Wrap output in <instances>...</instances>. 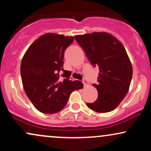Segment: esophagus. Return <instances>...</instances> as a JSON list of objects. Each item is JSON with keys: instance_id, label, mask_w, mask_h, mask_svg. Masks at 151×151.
<instances>
[{"instance_id": "34e87169", "label": "esophagus", "mask_w": 151, "mask_h": 151, "mask_svg": "<svg viewBox=\"0 0 151 151\" xmlns=\"http://www.w3.org/2000/svg\"><path fill=\"white\" fill-rule=\"evenodd\" d=\"M83 84H84V86H86L89 85V81L86 80V79H83Z\"/></svg>"}]
</instances>
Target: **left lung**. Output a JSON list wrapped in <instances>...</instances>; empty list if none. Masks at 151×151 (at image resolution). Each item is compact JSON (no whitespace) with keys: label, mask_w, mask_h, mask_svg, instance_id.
Returning a JSON list of instances; mask_svg holds the SVG:
<instances>
[{"label":"left lung","mask_w":151,"mask_h":151,"mask_svg":"<svg viewBox=\"0 0 151 151\" xmlns=\"http://www.w3.org/2000/svg\"><path fill=\"white\" fill-rule=\"evenodd\" d=\"M93 67L99 66L98 98L86 103L91 110L106 113L115 109L129 91L133 74L131 62L120 41L108 32L74 36Z\"/></svg>","instance_id":"obj_1"}]
</instances>
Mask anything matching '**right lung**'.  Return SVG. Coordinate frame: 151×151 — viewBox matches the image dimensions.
Instances as JSON below:
<instances>
[{
  "mask_svg": "<svg viewBox=\"0 0 151 151\" xmlns=\"http://www.w3.org/2000/svg\"><path fill=\"white\" fill-rule=\"evenodd\" d=\"M74 37L46 33L31 44L20 65L22 86L34 106L44 114L61 111L71 93L83 88L80 81L69 79L70 72L64 70V53ZM62 70L64 79L60 78Z\"/></svg>",
  "mask_w": 151,
  "mask_h": 151,
  "instance_id": "1",
  "label": "right lung"
}]
</instances>
